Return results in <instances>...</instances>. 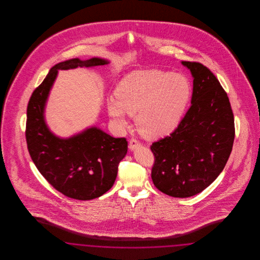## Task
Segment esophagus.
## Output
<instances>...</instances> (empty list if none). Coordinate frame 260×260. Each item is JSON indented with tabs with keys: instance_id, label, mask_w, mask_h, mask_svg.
<instances>
[{
	"instance_id": "1",
	"label": "esophagus",
	"mask_w": 260,
	"mask_h": 260,
	"mask_svg": "<svg viewBox=\"0 0 260 260\" xmlns=\"http://www.w3.org/2000/svg\"><path fill=\"white\" fill-rule=\"evenodd\" d=\"M139 146H141V143H140L138 140H136V138H132V139L129 140L128 147H129L131 150H135V149L138 148Z\"/></svg>"
}]
</instances>
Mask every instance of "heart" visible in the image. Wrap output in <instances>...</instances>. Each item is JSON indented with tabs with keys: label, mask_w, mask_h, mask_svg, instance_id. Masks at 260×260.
<instances>
[{
	"label": "heart",
	"mask_w": 260,
	"mask_h": 260,
	"mask_svg": "<svg viewBox=\"0 0 260 260\" xmlns=\"http://www.w3.org/2000/svg\"><path fill=\"white\" fill-rule=\"evenodd\" d=\"M192 93L186 75L158 69L135 71L116 87L109 112L122 124L123 112L136 116L139 134L156 139L172 134L180 124Z\"/></svg>",
	"instance_id": "b5f03b06"
}]
</instances>
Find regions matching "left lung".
Wrapping results in <instances>:
<instances>
[{"label":"left lung","mask_w":260,"mask_h":260,"mask_svg":"<svg viewBox=\"0 0 260 260\" xmlns=\"http://www.w3.org/2000/svg\"><path fill=\"white\" fill-rule=\"evenodd\" d=\"M182 64L194 78L192 105L173 133L150 147L153 183L175 198L194 196L210 185L222 172L235 138L231 104L217 78L200 62Z\"/></svg>","instance_id":"1"}]
</instances>
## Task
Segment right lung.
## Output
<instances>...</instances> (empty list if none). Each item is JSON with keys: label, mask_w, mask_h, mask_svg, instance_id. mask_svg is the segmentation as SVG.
<instances>
[{"label": "right lung", "mask_w": 260, "mask_h": 260, "mask_svg": "<svg viewBox=\"0 0 260 260\" xmlns=\"http://www.w3.org/2000/svg\"><path fill=\"white\" fill-rule=\"evenodd\" d=\"M107 63L96 57L60 62L50 69L28 102L25 136L31 159L50 185L68 198L92 200L111 189L118 166L126 154L127 141L95 126L67 139L56 137L45 123V104L58 70Z\"/></svg>", "instance_id": "add662e5"}]
</instances>
